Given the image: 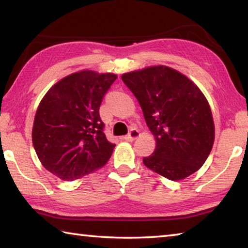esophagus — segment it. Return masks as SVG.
Returning <instances> with one entry per match:
<instances>
[{
    "label": "esophagus",
    "mask_w": 248,
    "mask_h": 248,
    "mask_svg": "<svg viewBox=\"0 0 248 248\" xmlns=\"http://www.w3.org/2000/svg\"><path fill=\"white\" fill-rule=\"evenodd\" d=\"M138 137H140V131H139L138 129L133 128V129L130 130V132H129V133L127 134V136H125L124 139L125 140V141L132 142V141H134V140H136Z\"/></svg>",
    "instance_id": "34e87169"
}]
</instances>
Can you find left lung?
<instances>
[{
    "instance_id": "left-lung-1",
    "label": "left lung",
    "mask_w": 248,
    "mask_h": 248,
    "mask_svg": "<svg viewBox=\"0 0 248 248\" xmlns=\"http://www.w3.org/2000/svg\"><path fill=\"white\" fill-rule=\"evenodd\" d=\"M121 79L140 103L156 139L147 168L172 181L199 170L215 140V125L204 94L179 71L155 66L124 74Z\"/></svg>"
}]
</instances>
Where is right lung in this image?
Listing matches in <instances>:
<instances>
[{"label": "right lung", "instance_id": "right-lung-1", "mask_svg": "<svg viewBox=\"0 0 248 248\" xmlns=\"http://www.w3.org/2000/svg\"><path fill=\"white\" fill-rule=\"evenodd\" d=\"M114 74L83 70L58 81L34 117L32 142L43 167L73 181L104 166L116 146L107 140L100 105Z\"/></svg>", "mask_w": 248, "mask_h": 248}]
</instances>
